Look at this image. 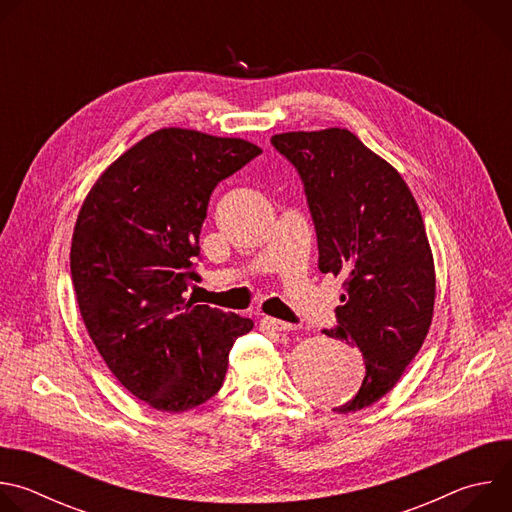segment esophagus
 <instances>
[{
	"label": "esophagus",
	"mask_w": 512,
	"mask_h": 512,
	"mask_svg": "<svg viewBox=\"0 0 512 512\" xmlns=\"http://www.w3.org/2000/svg\"><path fill=\"white\" fill-rule=\"evenodd\" d=\"M261 322L271 332H289V330H294V324H287V322H281V320H275V318H269V316H265Z\"/></svg>",
	"instance_id": "obj_1"
}]
</instances>
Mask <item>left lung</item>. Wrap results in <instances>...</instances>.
Segmentation results:
<instances>
[{
    "label": "left lung",
    "instance_id": "1",
    "mask_svg": "<svg viewBox=\"0 0 512 512\" xmlns=\"http://www.w3.org/2000/svg\"><path fill=\"white\" fill-rule=\"evenodd\" d=\"M273 148L298 170L318 237V269L344 283L336 328L364 358L352 413L377 403L419 352L433 316L435 269L419 206L401 174L340 127L289 131Z\"/></svg>",
    "mask_w": 512,
    "mask_h": 512
}]
</instances>
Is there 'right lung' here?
Instances as JSON below:
<instances>
[{
  "label": "right lung",
  "mask_w": 512,
  "mask_h": 512,
  "mask_svg": "<svg viewBox=\"0 0 512 512\" xmlns=\"http://www.w3.org/2000/svg\"><path fill=\"white\" fill-rule=\"evenodd\" d=\"M261 154L239 137L168 127L137 141L87 194L70 273L87 332L117 381L168 413L223 387L253 320L184 300L216 184Z\"/></svg>",
  "instance_id": "right-lung-1"
}]
</instances>
